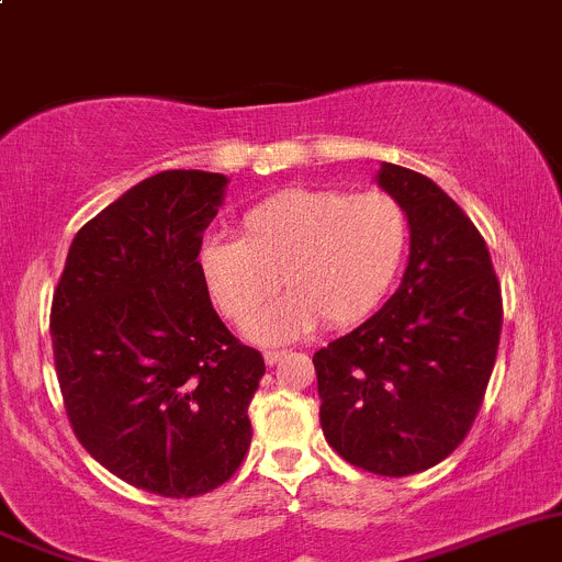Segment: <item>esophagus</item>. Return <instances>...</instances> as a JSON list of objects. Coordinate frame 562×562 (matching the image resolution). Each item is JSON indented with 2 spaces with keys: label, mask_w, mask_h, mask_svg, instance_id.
<instances>
[{
  "label": "esophagus",
  "mask_w": 562,
  "mask_h": 562,
  "mask_svg": "<svg viewBox=\"0 0 562 562\" xmlns=\"http://www.w3.org/2000/svg\"><path fill=\"white\" fill-rule=\"evenodd\" d=\"M284 358H286V350H267L265 352V361H267V364H278V361H284Z\"/></svg>",
  "instance_id": "34e87169"
}]
</instances>
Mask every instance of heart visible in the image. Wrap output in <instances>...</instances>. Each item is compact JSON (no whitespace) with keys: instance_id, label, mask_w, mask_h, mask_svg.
Returning a JSON list of instances; mask_svg holds the SVG:
<instances>
[{"instance_id":"obj_1","label":"heart","mask_w":562,"mask_h":562,"mask_svg":"<svg viewBox=\"0 0 562 562\" xmlns=\"http://www.w3.org/2000/svg\"><path fill=\"white\" fill-rule=\"evenodd\" d=\"M411 221L381 190H281L250 206L239 239L210 237L201 270L217 312L234 325L269 300L281 277L291 292L248 324L259 341H292L319 319L347 328L383 306L397 284Z\"/></svg>"}]
</instances>
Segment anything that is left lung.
Masks as SVG:
<instances>
[{"instance_id":"obj_1","label":"left lung","mask_w":562,"mask_h":562,"mask_svg":"<svg viewBox=\"0 0 562 562\" xmlns=\"http://www.w3.org/2000/svg\"><path fill=\"white\" fill-rule=\"evenodd\" d=\"M405 206L411 256L381 312L314 352L319 425L352 467L425 472L456 452L483 405L502 330L488 245L467 212L416 170L383 162Z\"/></svg>"}]
</instances>
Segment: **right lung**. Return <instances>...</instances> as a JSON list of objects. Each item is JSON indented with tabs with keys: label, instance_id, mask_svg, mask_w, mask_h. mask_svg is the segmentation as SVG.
I'll return each instance as SVG.
<instances>
[{
	"label": "right lung",
	"instance_id": "add662e5",
	"mask_svg": "<svg viewBox=\"0 0 562 562\" xmlns=\"http://www.w3.org/2000/svg\"><path fill=\"white\" fill-rule=\"evenodd\" d=\"M226 176L165 170L85 223L52 297V347L79 445L148 494L226 483L250 447L265 375L212 308L201 234Z\"/></svg>",
	"mask_w": 562,
	"mask_h": 562
}]
</instances>
